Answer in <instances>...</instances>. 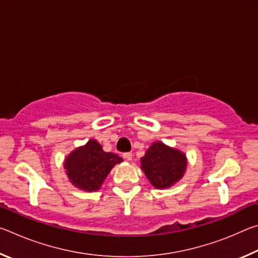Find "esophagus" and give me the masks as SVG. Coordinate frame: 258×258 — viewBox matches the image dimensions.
<instances>
[{
	"label": "esophagus",
	"mask_w": 258,
	"mask_h": 258,
	"mask_svg": "<svg viewBox=\"0 0 258 258\" xmlns=\"http://www.w3.org/2000/svg\"><path fill=\"white\" fill-rule=\"evenodd\" d=\"M123 157H124V159H126V160H132V154H131V152H126V154H124L123 155Z\"/></svg>",
	"instance_id": "esophagus-1"
}]
</instances>
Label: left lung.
Returning <instances> with one entry per match:
<instances>
[{
  "label": "left lung",
  "instance_id": "left-lung-1",
  "mask_svg": "<svg viewBox=\"0 0 258 258\" xmlns=\"http://www.w3.org/2000/svg\"><path fill=\"white\" fill-rule=\"evenodd\" d=\"M187 161L182 151L157 141L141 158V168L157 189H167L184 175Z\"/></svg>",
  "mask_w": 258,
  "mask_h": 258
}]
</instances>
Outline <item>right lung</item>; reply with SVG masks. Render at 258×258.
<instances>
[{
	"mask_svg": "<svg viewBox=\"0 0 258 258\" xmlns=\"http://www.w3.org/2000/svg\"><path fill=\"white\" fill-rule=\"evenodd\" d=\"M123 161L112 152L103 151L101 145L91 139L64 159L63 167L74 185L84 191H98L116 164Z\"/></svg>",
	"mask_w": 258,
	"mask_h": 258,
	"instance_id": "obj_1",
	"label": "right lung"
}]
</instances>
